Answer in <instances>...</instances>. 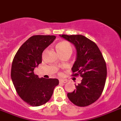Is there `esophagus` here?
<instances>
[{
    "label": "esophagus",
    "instance_id": "1",
    "mask_svg": "<svg viewBox=\"0 0 121 121\" xmlns=\"http://www.w3.org/2000/svg\"><path fill=\"white\" fill-rule=\"evenodd\" d=\"M60 82L63 83V84H65V83L67 82V80H66V79H60Z\"/></svg>",
    "mask_w": 121,
    "mask_h": 121
}]
</instances>
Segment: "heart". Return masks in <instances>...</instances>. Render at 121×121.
Here are the masks:
<instances>
[{"label":"heart","instance_id":"1","mask_svg":"<svg viewBox=\"0 0 121 121\" xmlns=\"http://www.w3.org/2000/svg\"><path fill=\"white\" fill-rule=\"evenodd\" d=\"M56 50L59 53H62L67 52H72L73 48L71 45L70 44L69 42L66 40H62V41L59 42L56 44Z\"/></svg>","mask_w":121,"mask_h":121}]
</instances>
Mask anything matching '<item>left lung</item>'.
<instances>
[{
    "mask_svg": "<svg viewBox=\"0 0 121 121\" xmlns=\"http://www.w3.org/2000/svg\"><path fill=\"white\" fill-rule=\"evenodd\" d=\"M74 45L76 59L72 67L73 76L80 75L81 83L67 96L78 106H87L100 98L106 82L105 61L97 44L82 35H60Z\"/></svg>",
    "mask_w": 121,
    "mask_h": 121,
    "instance_id": "8db88e82",
    "label": "left lung"
}]
</instances>
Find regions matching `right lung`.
I'll return each mask as SVG.
<instances>
[{"label":"right lung","mask_w":121,"mask_h":121,"mask_svg":"<svg viewBox=\"0 0 121 121\" xmlns=\"http://www.w3.org/2000/svg\"><path fill=\"white\" fill-rule=\"evenodd\" d=\"M55 35H33L20 47L12 65L11 78L19 96L32 106L46 103L52 96L57 79L39 78L35 68L42 63V52L55 39Z\"/></svg>","instance_id":"right-lung-1"}]
</instances>
